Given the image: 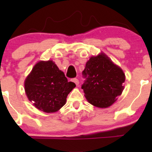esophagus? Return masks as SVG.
<instances>
[{
	"mask_svg": "<svg viewBox=\"0 0 152 152\" xmlns=\"http://www.w3.org/2000/svg\"><path fill=\"white\" fill-rule=\"evenodd\" d=\"M72 82H74V83L76 84V85H79V79H76V78H73V79H72Z\"/></svg>",
	"mask_w": 152,
	"mask_h": 152,
	"instance_id": "obj_1",
	"label": "esophagus"
}]
</instances>
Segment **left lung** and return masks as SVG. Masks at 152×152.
I'll return each mask as SVG.
<instances>
[{"label": "left lung", "instance_id": "1", "mask_svg": "<svg viewBox=\"0 0 152 152\" xmlns=\"http://www.w3.org/2000/svg\"><path fill=\"white\" fill-rule=\"evenodd\" d=\"M82 89L89 103L100 108L111 106L124 90L125 75L105 54L92 56L86 63Z\"/></svg>", "mask_w": 152, "mask_h": 152}]
</instances>
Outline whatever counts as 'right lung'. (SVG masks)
<instances>
[{
    "instance_id": "1",
    "label": "right lung",
    "mask_w": 152,
    "mask_h": 152,
    "mask_svg": "<svg viewBox=\"0 0 152 152\" xmlns=\"http://www.w3.org/2000/svg\"><path fill=\"white\" fill-rule=\"evenodd\" d=\"M76 87L52 61L37 63L25 81L26 96L34 107L45 113H54L63 107Z\"/></svg>"
}]
</instances>
